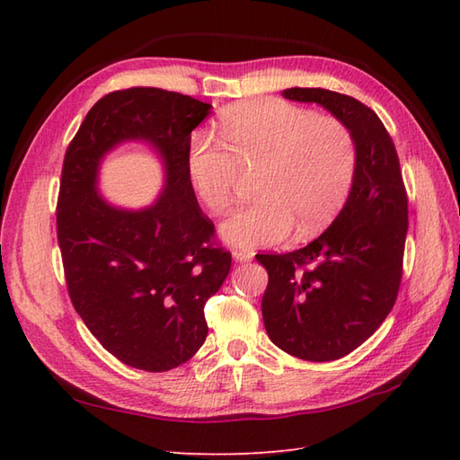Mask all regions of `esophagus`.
<instances>
[{
    "label": "esophagus",
    "mask_w": 460,
    "mask_h": 460,
    "mask_svg": "<svg viewBox=\"0 0 460 460\" xmlns=\"http://www.w3.org/2000/svg\"><path fill=\"white\" fill-rule=\"evenodd\" d=\"M231 255H233V259L239 261V262H249V261H252V252L247 251V249H233Z\"/></svg>",
    "instance_id": "34e87169"
}]
</instances>
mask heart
I'll use <instances>...</instances> for the list:
<instances>
[{
    "instance_id": "obj_1",
    "label": "heart",
    "mask_w": 460,
    "mask_h": 460,
    "mask_svg": "<svg viewBox=\"0 0 460 460\" xmlns=\"http://www.w3.org/2000/svg\"><path fill=\"white\" fill-rule=\"evenodd\" d=\"M217 132L223 146L193 136L185 172L195 198L215 215L229 208L241 173H257V199L221 225L231 245H275L292 229L310 237L346 205L358 150L344 122L282 101H245L223 111Z\"/></svg>"
}]
</instances>
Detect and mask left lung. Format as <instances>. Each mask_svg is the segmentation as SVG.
<instances>
[{
	"label": "left lung",
	"instance_id": "8db88e82",
	"mask_svg": "<svg viewBox=\"0 0 460 460\" xmlns=\"http://www.w3.org/2000/svg\"><path fill=\"white\" fill-rule=\"evenodd\" d=\"M282 96L316 102L344 122L358 150L356 180L334 223L306 247L267 252L261 310L269 338L306 361L348 356L392 312L403 277L409 227L407 190L392 136L354 96L326 89H287Z\"/></svg>",
	"mask_w": 460,
	"mask_h": 460
}]
</instances>
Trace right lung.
I'll return each instance as SVG.
<instances>
[{"mask_svg":"<svg viewBox=\"0 0 460 460\" xmlns=\"http://www.w3.org/2000/svg\"><path fill=\"white\" fill-rule=\"evenodd\" d=\"M209 109L154 86L109 93L63 160L57 241L68 296L106 351L154 374L198 354L208 336L205 302L231 269L185 172L191 130ZM126 137L150 139L166 162L169 183L150 210H114L93 191L102 154Z\"/></svg>","mask_w":460,"mask_h":460,"instance_id":"obj_1","label":"right lung"}]
</instances>
